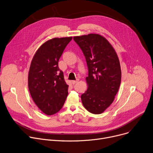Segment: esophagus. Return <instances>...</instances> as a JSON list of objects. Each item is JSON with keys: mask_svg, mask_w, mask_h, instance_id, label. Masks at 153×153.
Here are the masks:
<instances>
[{"mask_svg": "<svg viewBox=\"0 0 153 153\" xmlns=\"http://www.w3.org/2000/svg\"><path fill=\"white\" fill-rule=\"evenodd\" d=\"M79 81V79H76V80H74V81H71V83H72L73 85H75Z\"/></svg>", "mask_w": 153, "mask_h": 153, "instance_id": "34e87169", "label": "esophagus"}]
</instances>
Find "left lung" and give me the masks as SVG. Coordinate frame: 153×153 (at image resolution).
<instances>
[{"mask_svg":"<svg viewBox=\"0 0 153 153\" xmlns=\"http://www.w3.org/2000/svg\"><path fill=\"white\" fill-rule=\"evenodd\" d=\"M82 49L88 68L87 90L81 98L85 108L94 114L102 113L113 102L121 82L117 54L104 37L97 34L74 37Z\"/></svg>","mask_w":153,"mask_h":153,"instance_id":"left-lung-1","label":"left lung"}]
</instances>
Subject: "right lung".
I'll list each match as a JSON object with an SVG mask.
<instances>
[{"label":"right lung","mask_w":153,"mask_h":153,"mask_svg":"<svg viewBox=\"0 0 153 153\" xmlns=\"http://www.w3.org/2000/svg\"><path fill=\"white\" fill-rule=\"evenodd\" d=\"M72 37L56 38L42 44L32 59L28 88L33 100L45 114L53 115L64 105L68 85L59 68V60Z\"/></svg>","instance_id":"obj_1"}]
</instances>
